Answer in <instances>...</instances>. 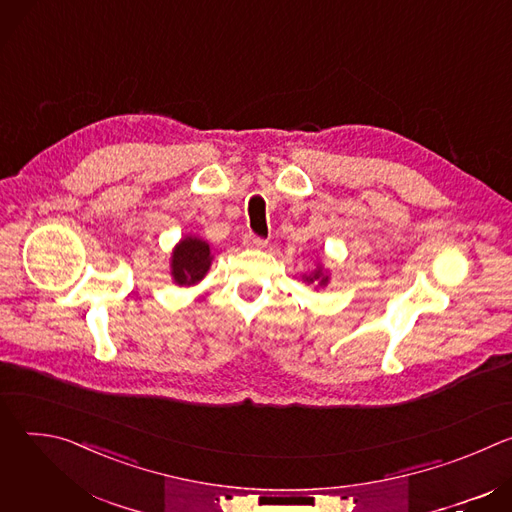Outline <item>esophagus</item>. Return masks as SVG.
Returning <instances> with one entry per match:
<instances>
[{
  "mask_svg": "<svg viewBox=\"0 0 512 512\" xmlns=\"http://www.w3.org/2000/svg\"><path fill=\"white\" fill-rule=\"evenodd\" d=\"M245 245H247V247H251V249H261V247H265V245H267V239H265V237H257V235H253V233H249V235H245Z\"/></svg>",
  "mask_w": 512,
  "mask_h": 512,
  "instance_id": "obj_1",
  "label": "esophagus"
}]
</instances>
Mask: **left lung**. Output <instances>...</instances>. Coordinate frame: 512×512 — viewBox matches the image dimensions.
<instances>
[{
  "mask_svg": "<svg viewBox=\"0 0 512 512\" xmlns=\"http://www.w3.org/2000/svg\"><path fill=\"white\" fill-rule=\"evenodd\" d=\"M304 281H306V283H316L318 287H324V285H328L330 277H328V273L322 269V265H318L310 275H304Z\"/></svg>",
  "mask_w": 512,
  "mask_h": 512,
  "instance_id": "obj_1",
  "label": "left lung"
}]
</instances>
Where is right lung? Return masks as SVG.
<instances>
[{
	"instance_id": "right-lung-1",
	"label": "right lung",
	"mask_w": 512,
	"mask_h": 512,
	"mask_svg": "<svg viewBox=\"0 0 512 512\" xmlns=\"http://www.w3.org/2000/svg\"><path fill=\"white\" fill-rule=\"evenodd\" d=\"M210 263V245L198 237H184L172 251V279L178 285H194L208 273Z\"/></svg>"
}]
</instances>
